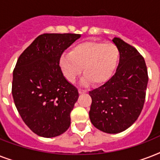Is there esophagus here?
<instances>
[{"mask_svg": "<svg viewBox=\"0 0 160 160\" xmlns=\"http://www.w3.org/2000/svg\"><path fill=\"white\" fill-rule=\"evenodd\" d=\"M79 93L80 94H84V93H86V90H79Z\"/></svg>", "mask_w": 160, "mask_h": 160, "instance_id": "1", "label": "esophagus"}]
</instances>
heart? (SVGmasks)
Instances as JSON below:
<instances>
[{"label": "heart", "mask_w": 160, "mask_h": 160, "mask_svg": "<svg viewBox=\"0 0 160 160\" xmlns=\"http://www.w3.org/2000/svg\"><path fill=\"white\" fill-rule=\"evenodd\" d=\"M119 60V49L114 44L85 41L74 46L70 53L63 54L60 66L70 82L75 81L83 67L85 73L80 81L83 85H88L90 81L102 85L113 77Z\"/></svg>", "instance_id": "heart-1"}]
</instances>
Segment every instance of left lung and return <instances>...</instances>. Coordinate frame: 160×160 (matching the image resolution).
<instances>
[{
	"label": "left lung",
	"instance_id": "obj_1",
	"mask_svg": "<svg viewBox=\"0 0 160 160\" xmlns=\"http://www.w3.org/2000/svg\"><path fill=\"white\" fill-rule=\"evenodd\" d=\"M112 42L119 49V65L109 81L89 92L92 99L89 115L95 128L118 134L139 116L149 79L145 61L136 49L118 37Z\"/></svg>",
	"mask_w": 160,
	"mask_h": 160
}]
</instances>
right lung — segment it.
<instances>
[{"mask_svg":"<svg viewBox=\"0 0 160 160\" xmlns=\"http://www.w3.org/2000/svg\"><path fill=\"white\" fill-rule=\"evenodd\" d=\"M80 34H43L23 51L13 71L12 96L25 124L39 136L53 138L70 127L79 98L60 66L65 50Z\"/></svg>","mask_w":160,"mask_h":160,"instance_id":"right-lung-1","label":"right lung"}]
</instances>
